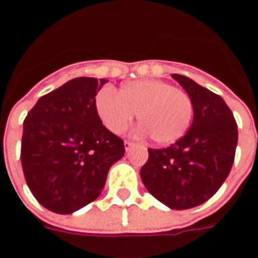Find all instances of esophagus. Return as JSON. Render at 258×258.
<instances>
[{
  "label": "esophagus",
  "mask_w": 258,
  "mask_h": 258,
  "mask_svg": "<svg viewBox=\"0 0 258 258\" xmlns=\"http://www.w3.org/2000/svg\"><path fill=\"white\" fill-rule=\"evenodd\" d=\"M135 145H137V144H135V142H133V141H125V142H124V146H125V151L127 152H128L130 149H131V148Z\"/></svg>",
  "instance_id": "obj_1"
}]
</instances>
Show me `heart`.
I'll return each mask as SVG.
<instances>
[{
	"label": "heart",
	"instance_id": "b5f03b06",
	"mask_svg": "<svg viewBox=\"0 0 258 258\" xmlns=\"http://www.w3.org/2000/svg\"><path fill=\"white\" fill-rule=\"evenodd\" d=\"M95 106L102 123L114 134L123 133L138 112L141 130L163 145L179 140L194 117L190 96L160 80L128 83L120 94L105 88L96 95Z\"/></svg>",
	"mask_w": 258,
	"mask_h": 258
}]
</instances>
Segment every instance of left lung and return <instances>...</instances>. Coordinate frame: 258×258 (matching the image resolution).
<instances>
[{"label": "left lung", "instance_id": "left-lung-1", "mask_svg": "<svg viewBox=\"0 0 258 258\" xmlns=\"http://www.w3.org/2000/svg\"><path fill=\"white\" fill-rule=\"evenodd\" d=\"M171 76L192 99L194 121L171 146L148 149L141 178L163 205L185 210L210 199L227 179L235 159L238 125L221 96L185 76Z\"/></svg>", "mask_w": 258, "mask_h": 258}]
</instances>
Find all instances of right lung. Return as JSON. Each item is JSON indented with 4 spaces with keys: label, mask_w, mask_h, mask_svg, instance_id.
<instances>
[{
    "label": "right lung",
    "mask_w": 258,
    "mask_h": 258,
    "mask_svg": "<svg viewBox=\"0 0 258 258\" xmlns=\"http://www.w3.org/2000/svg\"><path fill=\"white\" fill-rule=\"evenodd\" d=\"M105 79L77 77L41 96L23 121L20 160L37 202L58 214L101 195L124 142L102 124L95 96Z\"/></svg>",
    "instance_id": "obj_1"
}]
</instances>
